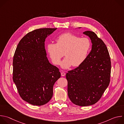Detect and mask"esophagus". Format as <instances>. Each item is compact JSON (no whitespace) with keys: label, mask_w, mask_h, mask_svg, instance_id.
I'll return each mask as SVG.
<instances>
[{"label":"esophagus","mask_w":124,"mask_h":124,"mask_svg":"<svg viewBox=\"0 0 124 124\" xmlns=\"http://www.w3.org/2000/svg\"><path fill=\"white\" fill-rule=\"evenodd\" d=\"M61 76L64 77V76H65L66 75V74H65V73H64V72H62V73H61Z\"/></svg>","instance_id":"esophagus-1"}]
</instances>
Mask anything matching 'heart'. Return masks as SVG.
Wrapping results in <instances>:
<instances>
[{
  "mask_svg": "<svg viewBox=\"0 0 124 124\" xmlns=\"http://www.w3.org/2000/svg\"><path fill=\"white\" fill-rule=\"evenodd\" d=\"M56 44L49 43L46 46V51L51 61L54 65L60 64L64 55L61 66L67 69L72 65L78 67L86 59L91 49V43L87 38H80L70 33L62 34L56 38Z\"/></svg>",
  "mask_w": 124,
  "mask_h": 124,
  "instance_id": "b5f03b06",
  "label": "heart"
}]
</instances>
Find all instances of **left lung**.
Instances as JSON below:
<instances>
[{"label": "left lung", "mask_w": 124, "mask_h": 124, "mask_svg": "<svg viewBox=\"0 0 124 124\" xmlns=\"http://www.w3.org/2000/svg\"><path fill=\"white\" fill-rule=\"evenodd\" d=\"M83 33L91 40V50L85 61L68 71L66 77L69 99L76 105L85 107L96 103L108 86L111 60L107 47L96 33Z\"/></svg>", "instance_id": "left-lung-1"}]
</instances>
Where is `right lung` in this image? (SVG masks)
<instances>
[{"label":"right lung","instance_id":"1","mask_svg":"<svg viewBox=\"0 0 124 124\" xmlns=\"http://www.w3.org/2000/svg\"><path fill=\"white\" fill-rule=\"evenodd\" d=\"M57 28H40L28 33L21 40L13 58V79L24 101L33 105L47 103L53 87L61 77L59 69L46 57V39Z\"/></svg>","mask_w":124,"mask_h":124}]
</instances>
